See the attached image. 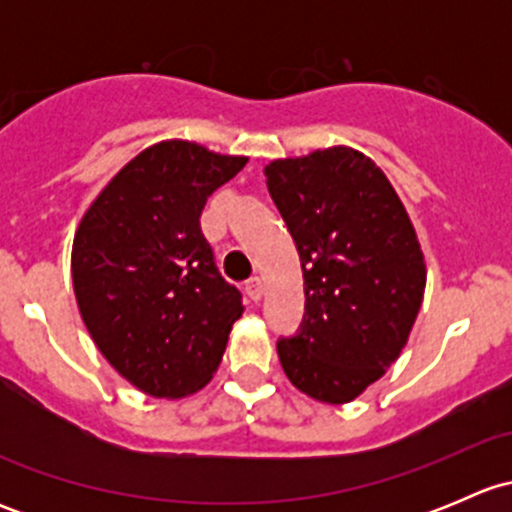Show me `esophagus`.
<instances>
[{
    "label": "esophagus",
    "mask_w": 512,
    "mask_h": 512,
    "mask_svg": "<svg viewBox=\"0 0 512 512\" xmlns=\"http://www.w3.org/2000/svg\"><path fill=\"white\" fill-rule=\"evenodd\" d=\"M245 292H247V297L252 299V302H257V299L262 297V292H265V287H262L260 277H252V280H247L245 282Z\"/></svg>",
    "instance_id": "1"
}]
</instances>
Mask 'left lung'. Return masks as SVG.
I'll list each match as a JSON object with an SVG mask.
<instances>
[{"label": "left lung", "instance_id": "left-lung-1", "mask_svg": "<svg viewBox=\"0 0 512 512\" xmlns=\"http://www.w3.org/2000/svg\"><path fill=\"white\" fill-rule=\"evenodd\" d=\"M267 188L297 245L304 319L277 342L287 379L349 404L399 359L426 289L404 203L379 165L347 146L272 160Z\"/></svg>", "mask_w": 512, "mask_h": 512}]
</instances>
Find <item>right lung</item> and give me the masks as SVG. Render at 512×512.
<instances>
[{
    "label": "right lung",
    "instance_id": "add662e5",
    "mask_svg": "<svg viewBox=\"0 0 512 512\" xmlns=\"http://www.w3.org/2000/svg\"><path fill=\"white\" fill-rule=\"evenodd\" d=\"M190 141H160L123 165L81 218L71 277L98 352L156 399L213 379L242 294L220 275L200 215L245 168Z\"/></svg>",
    "mask_w": 512,
    "mask_h": 512
}]
</instances>
